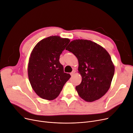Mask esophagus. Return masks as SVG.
<instances>
[{"mask_svg":"<svg viewBox=\"0 0 133 133\" xmlns=\"http://www.w3.org/2000/svg\"><path fill=\"white\" fill-rule=\"evenodd\" d=\"M75 72H76L75 70H73V71L70 73V75H71V76H73V75L75 74Z\"/></svg>","mask_w":133,"mask_h":133,"instance_id":"34e87169","label":"esophagus"}]
</instances>
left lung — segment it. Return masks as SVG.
Returning a JSON list of instances; mask_svg holds the SVG:
<instances>
[{
  "mask_svg": "<svg viewBox=\"0 0 133 133\" xmlns=\"http://www.w3.org/2000/svg\"><path fill=\"white\" fill-rule=\"evenodd\" d=\"M65 49L78 61L82 82L76 89L79 96L90 102L103 96L110 88L115 72L109 53L99 44L86 39L74 40Z\"/></svg>",
  "mask_w": 133,
  "mask_h": 133,
  "instance_id": "obj_1",
  "label": "left lung"
}]
</instances>
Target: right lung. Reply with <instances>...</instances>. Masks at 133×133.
<instances>
[{
  "label": "right lung",
  "mask_w": 133,
  "mask_h": 133,
  "mask_svg": "<svg viewBox=\"0 0 133 133\" xmlns=\"http://www.w3.org/2000/svg\"><path fill=\"white\" fill-rule=\"evenodd\" d=\"M70 41L58 36H50L38 43L30 54L29 79L33 90L43 99L50 101L57 97L71 77L64 72L59 61Z\"/></svg>",
  "instance_id": "add662e5"
}]
</instances>
